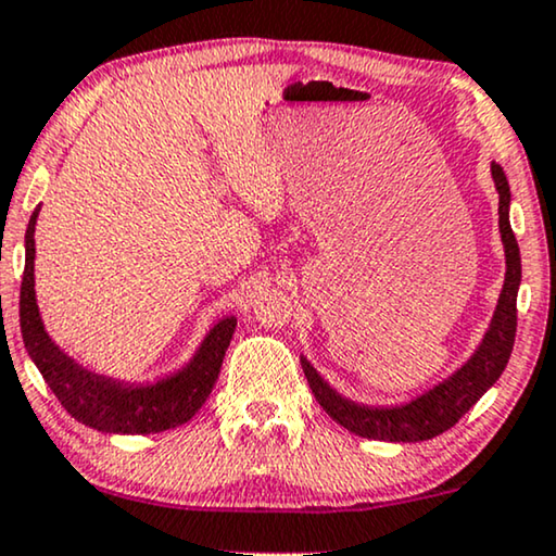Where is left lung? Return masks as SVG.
<instances>
[{"mask_svg": "<svg viewBox=\"0 0 556 556\" xmlns=\"http://www.w3.org/2000/svg\"><path fill=\"white\" fill-rule=\"evenodd\" d=\"M491 176H494L498 191V229L506 249V279L502 296H498L494 319L486 338L471 359L451 375L448 380L428 390L426 395L416 397L408 405L397 408H367L334 393L327 382L319 378L315 367L302 357L304 378H307L317 403L332 420H338L350 433L372 438V441H393V443H413L428 441V438L441 435L458 424L460 418L471 410V405L486 393L498 380L506 363L511 357L514 338H516V292L521 281V256L519 244L509 224V181H506L504 168L491 163Z\"/></svg>", "mask_w": 556, "mask_h": 556, "instance_id": "1", "label": "left lung"}]
</instances>
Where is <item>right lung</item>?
Returning a JSON list of instances; mask_svg holds the SVG:
<instances>
[{"label": "right lung", "mask_w": 556, "mask_h": 556, "mask_svg": "<svg viewBox=\"0 0 556 556\" xmlns=\"http://www.w3.org/2000/svg\"><path fill=\"white\" fill-rule=\"evenodd\" d=\"M40 208H35L25 233V275L20 287V327L29 357L54 397L70 416L83 426L103 433H161L191 420L222 370L237 319L224 317L201 342L199 353L174 378L148 388L123 386L118 380L100 378L70 359L47 338L35 300V224Z\"/></svg>", "instance_id": "right-lung-1"}]
</instances>
